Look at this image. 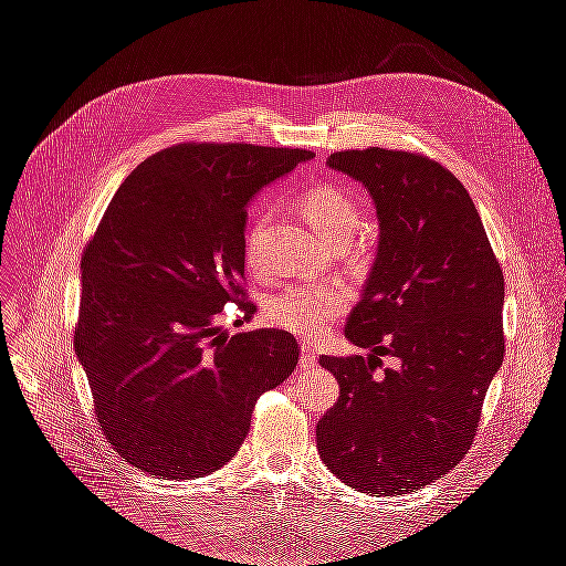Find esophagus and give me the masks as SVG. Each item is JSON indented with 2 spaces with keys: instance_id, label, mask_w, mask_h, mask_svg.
Listing matches in <instances>:
<instances>
[{
  "instance_id": "1",
  "label": "esophagus",
  "mask_w": 566,
  "mask_h": 566,
  "mask_svg": "<svg viewBox=\"0 0 566 566\" xmlns=\"http://www.w3.org/2000/svg\"><path fill=\"white\" fill-rule=\"evenodd\" d=\"M318 361L316 352L310 345H302V354H300V366H314Z\"/></svg>"
}]
</instances>
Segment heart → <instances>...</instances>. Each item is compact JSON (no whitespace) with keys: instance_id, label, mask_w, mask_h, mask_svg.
Here are the masks:
<instances>
[{"instance_id":"b5f03b06","label":"heart","mask_w":566,"mask_h":566,"mask_svg":"<svg viewBox=\"0 0 566 566\" xmlns=\"http://www.w3.org/2000/svg\"><path fill=\"white\" fill-rule=\"evenodd\" d=\"M302 214L331 243H347L361 224V205L345 188L335 184H314L300 198ZM269 214L260 212L250 219L243 235V260L252 273L266 269L264 235ZM349 310V290L339 283L300 281L285 285L264 302V318L300 337H316Z\"/></svg>"}]
</instances>
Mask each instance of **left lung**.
Here are the masks:
<instances>
[{"instance_id": "1", "label": "left lung", "mask_w": 566, "mask_h": 566, "mask_svg": "<svg viewBox=\"0 0 566 566\" xmlns=\"http://www.w3.org/2000/svg\"><path fill=\"white\" fill-rule=\"evenodd\" d=\"M328 165L368 188L380 245L345 328L370 354L321 356L339 399L316 424V447L347 486L401 495L472 447L505 356V279L465 186L437 160L373 146L337 150Z\"/></svg>"}]
</instances>
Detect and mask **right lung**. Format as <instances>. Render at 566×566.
I'll return each instance as SVG.
<instances>
[{"label":"right lung","mask_w":566,"mask_h":566,"mask_svg":"<svg viewBox=\"0 0 566 566\" xmlns=\"http://www.w3.org/2000/svg\"><path fill=\"white\" fill-rule=\"evenodd\" d=\"M302 148L186 142L119 184L82 252L73 347L94 416L129 465L158 479L219 470L241 449L252 408L295 370L285 331L219 335L243 287L245 208L260 188L310 160Z\"/></svg>","instance_id":"1"}]
</instances>
